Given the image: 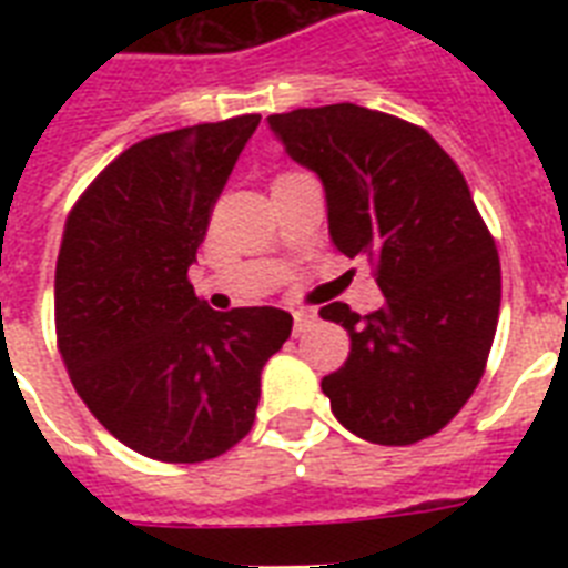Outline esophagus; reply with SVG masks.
<instances>
[{
	"instance_id": "esophagus-1",
	"label": "esophagus",
	"mask_w": 568,
	"mask_h": 568,
	"mask_svg": "<svg viewBox=\"0 0 568 568\" xmlns=\"http://www.w3.org/2000/svg\"><path fill=\"white\" fill-rule=\"evenodd\" d=\"M315 321H318V312L315 310H297L294 312V336H303V333H310L315 327Z\"/></svg>"
}]
</instances>
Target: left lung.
Listing matches in <instances>:
<instances>
[{
	"mask_svg": "<svg viewBox=\"0 0 568 568\" xmlns=\"http://www.w3.org/2000/svg\"><path fill=\"white\" fill-rule=\"evenodd\" d=\"M267 123L318 173L329 239L372 262L386 297L372 315L321 310L351 336L345 365L321 379L333 415L377 445L427 439L484 377L501 310V262L466 176L422 126L354 102Z\"/></svg>",
	"mask_w": 568,
	"mask_h": 568,
	"instance_id": "left-lung-1",
	"label": "left lung"
}]
</instances>
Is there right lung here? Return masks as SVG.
I'll return each instance as SVG.
<instances>
[{"label":"right lung","mask_w":568,"mask_h":568,"mask_svg":"<svg viewBox=\"0 0 568 568\" xmlns=\"http://www.w3.org/2000/svg\"><path fill=\"white\" fill-rule=\"evenodd\" d=\"M258 114L144 138L67 214L58 354L93 418L162 463H205L256 422L258 377L292 336L274 306L214 312L189 267Z\"/></svg>","instance_id":"right-lung-1"}]
</instances>
